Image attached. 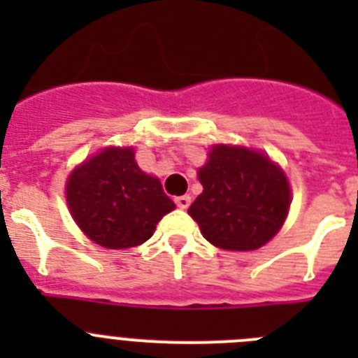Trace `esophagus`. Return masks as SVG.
<instances>
[{
  "instance_id": "esophagus-1",
  "label": "esophagus",
  "mask_w": 358,
  "mask_h": 358,
  "mask_svg": "<svg viewBox=\"0 0 358 358\" xmlns=\"http://www.w3.org/2000/svg\"><path fill=\"white\" fill-rule=\"evenodd\" d=\"M176 204H177V208L186 210V208L192 204V197H189V195H181V197H176Z\"/></svg>"
}]
</instances>
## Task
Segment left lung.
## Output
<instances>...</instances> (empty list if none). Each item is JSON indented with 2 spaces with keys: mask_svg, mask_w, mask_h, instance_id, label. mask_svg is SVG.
<instances>
[{
  "mask_svg": "<svg viewBox=\"0 0 358 358\" xmlns=\"http://www.w3.org/2000/svg\"><path fill=\"white\" fill-rule=\"evenodd\" d=\"M202 194L188 208L202 236L227 251H252L276 235L290 206L285 173L260 152L217 145L199 170Z\"/></svg>",
  "mask_w": 358,
  "mask_h": 358,
  "instance_id": "1",
  "label": "left lung"
}]
</instances>
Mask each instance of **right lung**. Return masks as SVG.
Returning <instances> with one entry per match:
<instances>
[{
  "instance_id": "add662e5",
  "label": "right lung",
  "mask_w": 358,
  "mask_h": 358,
  "mask_svg": "<svg viewBox=\"0 0 358 358\" xmlns=\"http://www.w3.org/2000/svg\"><path fill=\"white\" fill-rule=\"evenodd\" d=\"M66 199L78 227L107 249L147 242L176 208L159 179L141 172L132 148H106L80 164L69 176Z\"/></svg>"
}]
</instances>
